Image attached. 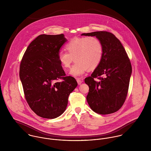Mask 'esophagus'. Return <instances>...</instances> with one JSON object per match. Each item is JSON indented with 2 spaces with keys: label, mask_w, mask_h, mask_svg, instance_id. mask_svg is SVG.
Wrapping results in <instances>:
<instances>
[{
  "label": "esophagus",
  "mask_w": 151,
  "mask_h": 151,
  "mask_svg": "<svg viewBox=\"0 0 151 151\" xmlns=\"http://www.w3.org/2000/svg\"><path fill=\"white\" fill-rule=\"evenodd\" d=\"M77 83L78 85H80L81 83H82V81L80 80V79H77Z\"/></svg>",
  "instance_id": "esophagus-1"
}]
</instances>
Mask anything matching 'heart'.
Instances as JSON below:
<instances>
[{
	"label": "heart",
	"instance_id": "1",
	"mask_svg": "<svg viewBox=\"0 0 151 151\" xmlns=\"http://www.w3.org/2000/svg\"><path fill=\"white\" fill-rule=\"evenodd\" d=\"M65 48L68 53L59 52L58 60L64 69H68L74 59L76 63L70 74L76 77L83 76L88 70L96 69L103 58V45L95 37H74L65 45Z\"/></svg>",
	"mask_w": 151,
	"mask_h": 151
}]
</instances>
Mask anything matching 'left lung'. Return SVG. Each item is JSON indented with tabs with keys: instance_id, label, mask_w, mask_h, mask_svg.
Instances as JSON below:
<instances>
[{
	"instance_id": "left-lung-1",
	"label": "left lung",
	"mask_w": 151,
	"mask_h": 151,
	"mask_svg": "<svg viewBox=\"0 0 151 151\" xmlns=\"http://www.w3.org/2000/svg\"><path fill=\"white\" fill-rule=\"evenodd\" d=\"M96 37L102 43V61L85 83L89 86L86 101L91 109L100 114L119 110L126 99L132 67L127 54L120 41L107 31L84 33ZM97 78L99 82L94 81Z\"/></svg>"
}]
</instances>
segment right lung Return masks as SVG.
I'll return each instance as SVG.
<instances>
[{"label": "right lung", "instance_id": "right-lung-1", "mask_svg": "<svg viewBox=\"0 0 151 151\" xmlns=\"http://www.w3.org/2000/svg\"><path fill=\"white\" fill-rule=\"evenodd\" d=\"M64 34L37 37L28 46L20 66V78L25 99L38 116L55 119L67 108L68 98L77 86L76 79L65 76L58 60L67 41Z\"/></svg>", "mask_w": 151, "mask_h": 151}]
</instances>
